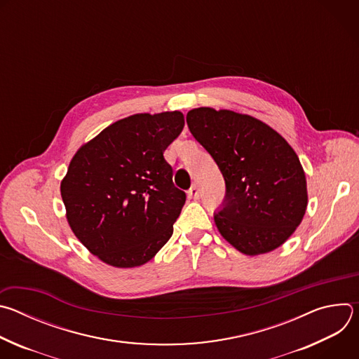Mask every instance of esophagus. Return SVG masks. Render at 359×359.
Instances as JSON below:
<instances>
[{
	"label": "esophagus",
	"mask_w": 359,
	"mask_h": 359,
	"mask_svg": "<svg viewBox=\"0 0 359 359\" xmlns=\"http://www.w3.org/2000/svg\"><path fill=\"white\" fill-rule=\"evenodd\" d=\"M187 194H189V197H190V198H194V200H197V198L200 197V193H198V187H197L196 184H194V186H191V187L189 189Z\"/></svg>",
	"instance_id": "1"
}]
</instances>
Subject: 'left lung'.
I'll list each match as a JSON object with an SVG mask.
<instances>
[{
    "mask_svg": "<svg viewBox=\"0 0 359 359\" xmlns=\"http://www.w3.org/2000/svg\"><path fill=\"white\" fill-rule=\"evenodd\" d=\"M186 122L224 177L215 213L222 236L247 255L280 247L301 223L309 198L292 147L269 125L233 111L197 108Z\"/></svg>",
    "mask_w": 359,
    "mask_h": 359,
    "instance_id": "left-lung-1",
    "label": "left lung"
}]
</instances>
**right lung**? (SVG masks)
I'll return each instance as SVG.
<instances>
[{
	"label": "right lung",
	"instance_id": "add662e5",
	"mask_svg": "<svg viewBox=\"0 0 359 359\" xmlns=\"http://www.w3.org/2000/svg\"><path fill=\"white\" fill-rule=\"evenodd\" d=\"M184 126L182 112L137 114L83 144L61 183L68 223L102 262L147 263L172 237L186 193L163 151Z\"/></svg>",
	"mask_w": 359,
	"mask_h": 359
}]
</instances>
